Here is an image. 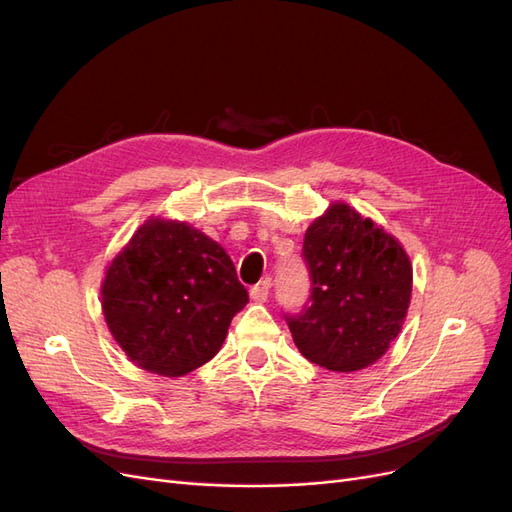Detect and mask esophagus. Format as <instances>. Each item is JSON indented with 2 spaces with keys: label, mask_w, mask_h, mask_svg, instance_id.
Here are the masks:
<instances>
[{
  "label": "esophagus",
  "mask_w": 512,
  "mask_h": 512,
  "mask_svg": "<svg viewBox=\"0 0 512 512\" xmlns=\"http://www.w3.org/2000/svg\"><path fill=\"white\" fill-rule=\"evenodd\" d=\"M250 297L256 303H265L269 299V282H260L250 288Z\"/></svg>",
  "instance_id": "esophagus-1"
}]
</instances>
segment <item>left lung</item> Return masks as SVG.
Here are the masks:
<instances>
[{"label":"left lung","instance_id":"left-lung-1","mask_svg":"<svg viewBox=\"0 0 512 512\" xmlns=\"http://www.w3.org/2000/svg\"><path fill=\"white\" fill-rule=\"evenodd\" d=\"M312 294L284 314L307 361L331 371L376 363L404 324L412 265L404 247L346 203H333L303 239Z\"/></svg>","mask_w":512,"mask_h":512}]
</instances>
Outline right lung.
<instances>
[{
    "label": "right lung",
    "instance_id": "add662e5",
    "mask_svg": "<svg viewBox=\"0 0 512 512\" xmlns=\"http://www.w3.org/2000/svg\"><path fill=\"white\" fill-rule=\"evenodd\" d=\"M250 301L230 256L185 222L147 220L106 269L102 309L115 342L151 374L211 361Z\"/></svg>",
    "mask_w": 512,
    "mask_h": 512
}]
</instances>
